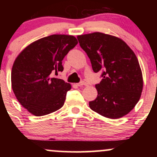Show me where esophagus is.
I'll return each instance as SVG.
<instances>
[{"label": "esophagus", "instance_id": "34e87169", "mask_svg": "<svg viewBox=\"0 0 157 157\" xmlns=\"http://www.w3.org/2000/svg\"><path fill=\"white\" fill-rule=\"evenodd\" d=\"M86 82H84V81H81V82H79V83H77V86H86Z\"/></svg>", "mask_w": 157, "mask_h": 157}]
</instances>
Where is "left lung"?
Wrapping results in <instances>:
<instances>
[{
	"label": "left lung",
	"instance_id": "1",
	"mask_svg": "<svg viewBox=\"0 0 157 157\" xmlns=\"http://www.w3.org/2000/svg\"><path fill=\"white\" fill-rule=\"evenodd\" d=\"M94 72L102 77L95 85L97 98L90 109L102 116L118 119L137 103L142 91V74L134 52L121 39L101 32L77 36Z\"/></svg>",
	"mask_w": 157,
	"mask_h": 157
}]
</instances>
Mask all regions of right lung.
<instances>
[{
	"label": "right lung",
	"mask_w": 157,
	"mask_h": 157,
	"mask_svg": "<svg viewBox=\"0 0 157 157\" xmlns=\"http://www.w3.org/2000/svg\"><path fill=\"white\" fill-rule=\"evenodd\" d=\"M71 35H52L29 45L15 59L12 88L18 102L35 116H44L63 105L71 85L54 77L63 71L62 60L77 44Z\"/></svg>",
	"instance_id": "1"
}]
</instances>
